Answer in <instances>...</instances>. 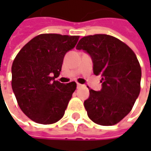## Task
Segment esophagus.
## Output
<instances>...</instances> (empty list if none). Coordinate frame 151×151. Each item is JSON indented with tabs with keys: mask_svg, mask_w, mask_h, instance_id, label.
Instances as JSON below:
<instances>
[{
	"mask_svg": "<svg viewBox=\"0 0 151 151\" xmlns=\"http://www.w3.org/2000/svg\"><path fill=\"white\" fill-rule=\"evenodd\" d=\"M81 86H83V85L80 84V83H77V88H80V87H81Z\"/></svg>",
	"mask_w": 151,
	"mask_h": 151,
	"instance_id": "esophagus-1",
	"label": "esophagus"
}]
</instances>
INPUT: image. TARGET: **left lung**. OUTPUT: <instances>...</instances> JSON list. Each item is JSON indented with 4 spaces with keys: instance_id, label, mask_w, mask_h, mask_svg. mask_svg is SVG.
<instances>
[{
    "instance_id": "obj_1",
    "label": "left lung",
    "mask_w": 151,
    "mask_h": 151,
    "mask_svg": "<svg viewBox=\"0 0 151 151\" xmlns=\"http://www.w3.org/2000/svg\"><path fill=\"white\" fill-rule=\"evenodd\" d=\"M77 50L92 58L93 73L101 75L100 91L90 89L84 107L91 121L102 126L117 124L130 112L140 91L141 67L134 52L107 34L85 36Z\"/></svg>"
}]
</instances>
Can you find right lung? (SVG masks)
Instances as JSON below:
<instances>
[{"mask_svg": "<svg viewBox=\"0 0 151 151\" xmlns=\"http://www.w3.org/2000/svg\"><path fill=\"white\" fill-rule=\"evenodd\" d=\"M80 36L42 33L18 52L12 66V87L21 110L35 123L51 124L65 114L76 83L63 84L60 76L64 56Z\"/></svg>", "mask_w": 151, "mask_h": 151, "instance_id": "add662e5", "label": "right lung"}]
</instances>
